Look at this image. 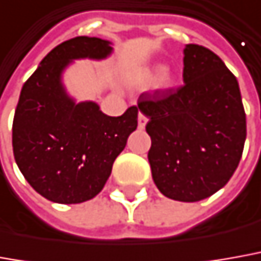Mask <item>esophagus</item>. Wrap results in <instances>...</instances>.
<instances>
[{
  "instance_id": "esophagus-1",
  "label": "esophagus",
  "mask_w": 261,
  "mask_h": 261,
  "mask_svg": "<svg viewBox=\"0 0 261 261\" xmlns=\"http://www.w3.org/2000/svg\"><path fill=\"white\" fill-rule=\"evenodd\" d=\"M147 121H148V118L144 116V114H141V113H138V128H144L145 124H147Z\"/></svg>"
}]
</instances>
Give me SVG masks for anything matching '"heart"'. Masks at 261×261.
<instances>
[{
    "instance_id": "heart-1",
    "label": "heart",
    "mask_w": 261,
    "mask_h": 261,
    "mask_svg": "<svg viewBox=\"0 0 261 261\" xmlns=\"http://www.w3.org/2000/svg\"><path fill=\"white\" fill-rule=\"evenodd\" d=\"M157 77H160V83L161 86H168L170 83H171V80H173V75H171V72L168 70H155L153 71L150 75H148V80L151 81V80L157 79Z\"/></svg>"
}]
</instances>
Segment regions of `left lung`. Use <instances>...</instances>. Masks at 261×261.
<instances>
[{
	"label": "left lung",
	"instance_id": "8db88e82",
	"mask_svg": "<svg viewBox=\"0 0 261 261\" xmlns=\"http://www.w3.org/2000/svg\"><path fill=\"white\" fill-rule=\"evenodd\" d=\"M182 63L181 87L143 93L137 106L148 118V161L157 189L193 203L231 178L246 141V113L237 79L219 56L187 44Z\"/></svg>",
	"mask_w": 261,
	"mask_h": 261
}]
</instances>
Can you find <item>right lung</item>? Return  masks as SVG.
Returning a JSON list of instances; mask_svg holds the SVG:
<instances>
[{"label":"right lung","mask_w":261,"mask_h":261,"mask_svg":"<svg viewBox=\"0 0 261 261\" xmlns=\"http://www.w3.org/2000/svg\"><path fill=\"white\" fill-rule=\"evenodd\" d=\"M111 53L107 40L71 38L51 49L22 86L12 123L14 157L30 186L49 201L95 197L137 128V107L110 117L94 101L75 102L63 84L74 60H104Z\"/></svg>","instance_id":"add662e5"}]
</instances>
